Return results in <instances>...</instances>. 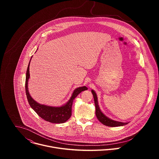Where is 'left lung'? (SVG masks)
Segmentation results:
<instances>
[{
  "mask_svg": "<svg viewBox=\"0 0 159 159\" xmlns=\"http://www.w3.org/2000/svg\"><path fill=\"white\" fill-rule=\"evenodd\" d=\"M92 94L94 97V103H95V107H96V115L98 120L104 125L111 126V127H116V126H124L125 125H127L128 123H123L120 121H115L113 120H111L107 116H106L104 113L101 111L100 109V107L98 105V96L94 90H91Z\"/></svg>",
  "mask_w": 159,
  "mask_h": 159,
  "instance_id": "8db88e82",
  "label": "left lung"
}]
</instances>
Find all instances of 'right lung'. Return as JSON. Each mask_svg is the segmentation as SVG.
<instances>
[{
    "label": "right lung",
    "mask_w": 159,
    "mask_h": 159,
    "mask_svg": "<svg viewBox=\"0 0 159 159\" xmlns=\"http://www.w3.org/2000/svg\"><path fill=\"white\" fill-rule=\"evenodd\" d=\"M32 57L30 59L26 71L25 84L26 94L28 102L31 108L37 113L38 116L45 121L52 123H63L69 120L72 115V106L74 99L82 91L87 90V88L85 86H82L75 89L70 99L61 106H50L38 103L31 96L28 90V80L30 77V64Z\"/></svg>",
    "instance_id": "right-lung-1"
}]
</instances>
